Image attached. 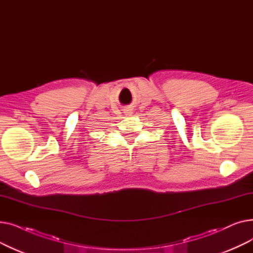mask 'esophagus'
I'll return each mask as SVG.
<instances>
[{
  "instance_id": "34e87169",
  "label": "esophagus",
  "mask_w": 253,
  "mask_h": 253,
  "mask_svg": "<svg viewBox=\"0 0 253 253\" xmlns=\"http://www.w3.org/2000/svg\"><path fill=\"white\" fill-rule=\"evenodd\" d=\"M128 114H131V113H128ZM128 114H127V115H128Z\"/></svg>"
}]
</instances>
